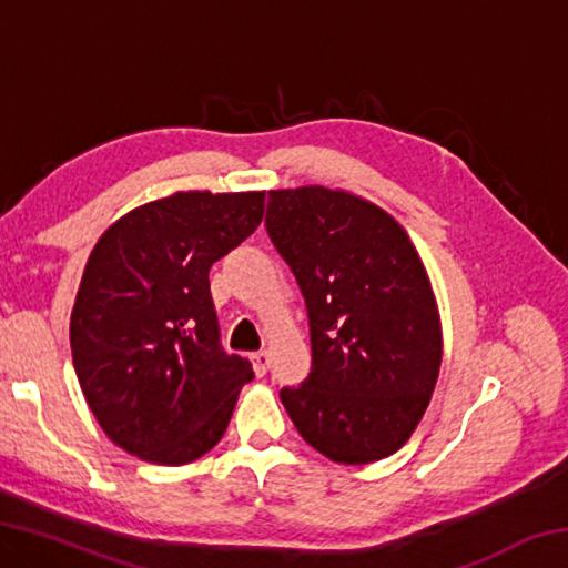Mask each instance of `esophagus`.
Masks as SVG:
<instances>
[{"label":"esophagus","instance_id":"1","mask_svg":"<svg viewBox=\"0 0 568 568\" xmlns=\"http://www.w3.org/2000/svg\"><path fill=\"white\" fill-rule=\"evenodd\" d=\"M250 361H253V371H255V376H265L267 373V368H271V355H267V351H257V353H253L250 355Z\"/></svg>","mask_w":568,"mask_h":568}]
</instances>
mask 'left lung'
<instances>
[{"mask_svg": "<svg viewBox=\"0 0 568 568\" xmlns=\"http://www.w3.org/2000/svg\"><path fill=\"white\" fill-rule=\"evenodd\" d=\"M265 225L311 323V373L281 390L297 434L345 466L396 454L428 408L444 355L416 245L383 207L323 185L271 190Z\"/></svg>", "mask_w": 568, "mask_h": 568, "instance_id": "obj_1", "label": "left lung"}]
</instances>
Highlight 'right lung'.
I'll list each match as a JSON object with an SVG mask.
<instances>
[{
	"mask_svg": "<svg viewBox=\"0 0 568 568\" xmlns=\"http://www.w3.org/2000/svg\"><path fill=\"white\" fill-rule=\"evenodd\" d=\"M265 192H175L104 230L70 343L90 410L120 448L182 466L223 438L253 365L220 345L210 267L261 225Z\"/></svg>",
	"mask_w": 568,
	"mask_h": 568,
	"instance_id": "obj_1",
	"label": "right lung"
}]
</instances>
